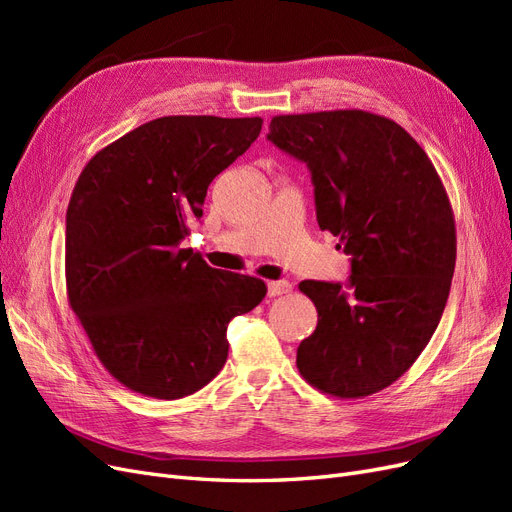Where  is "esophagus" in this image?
Returning a JSON list of instances; mask_svg holds the SVG:
<instances>
[{
  "label": "esophagus",
  "mask_w": 512,
  "mask_h": 512,
  "mask_svg": "<svg viewBox=\"0 0 512 512\" xmlns=\"http://www.w3.org/2000/svg\"><path fill=\"white\" fill-rule=\"evenodd\" d=\"M267 290H269V297H280V294H288L292 290V284L286 280H277V282H269Z\"/></svg>",
  "instance_id": "obj_1"
}]
</instances>
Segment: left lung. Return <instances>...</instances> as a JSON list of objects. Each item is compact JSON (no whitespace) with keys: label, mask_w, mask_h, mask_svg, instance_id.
Returning <instances> with one entry per match:
<instances>
[{"label":"left lung","mask_w":512,"mask_h":512,"mask_svg":"<svg viewBox=\"0 0 512 512\" xmlns=\"http://www.w3.org/2000/svg\"><path fill=\"white\" fill-rule=\"evenodd\" d=\"M267 138L312 170L318 226L352 256L346 288L299 284L318 312L299 374L339 399L374 395L412 367L444 312L457 258L444 183L399 123L359 108L277 115Z\"/></svg>","instance_id":"1"}]
</instances>
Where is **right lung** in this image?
<instances>
[{
    "label": "right lung",
    "mask_w": 512,
    "mask_h": 512,
    "mask_svg": "<svg viewBox=\"0 0 512 512\" xmlns=\"http://www.w3.org/2000/svg\"><path fill=\"white\" fill-rule=\"evenodd\" d=\"M260 117L170 115L100 149L66 213V292L100 363L126 389L179 399L226 363L228 322L265 299L252 275L179 247L209 183L250 149Z\"/></svg>",
    "instance_id": "obj_1"
}]
</instances>
